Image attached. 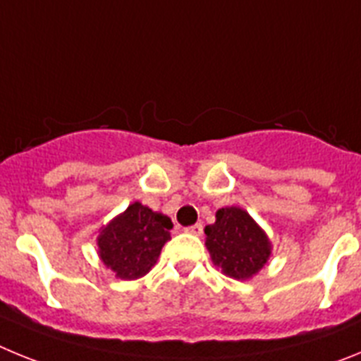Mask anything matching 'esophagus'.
<instances>
[{
  "mask_svg": "<svg viewBox=\"0 0 361 361\" xmlns=\"http://www.w3.org/2000/svg\"><path fill=\"white\" fill-rule=\"evenodd\" d=\"M186 233H190V235H195V237H200L202 235V224H193V226H188L186 229H184Z\"/></svg>",
  "mask_w": 361,
  "mask_h": 361,
  "instance_id": "34e87169",
  "label": "esophagus"
}]
</instances>
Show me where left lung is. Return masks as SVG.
Here are the masks:
<instances>
[{"label":"left lung","mask_w":361,"mask_h":361,"mask_svg":"<svg viewBox=\"0 0 361 361\" xmlns=\"http://www.w3.org/2000/svg\"><path fill=\"white\" fill-rule=\"evenodd\" d=\"M204 233L212 262L229 279H253L271 257L273 247L266 231L238 206L220 208Z\"/></svg>","instance_id":"left-lung-1"}]
</instances>
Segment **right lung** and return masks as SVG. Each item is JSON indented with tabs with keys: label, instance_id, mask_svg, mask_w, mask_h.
Returning <instances> with one entry per match:
<instances>
[{
	"label": "right lung",
	"instance_id": "add662e5",
	"mask_svg": "<svg viewBox=\"0 0 361 361\" xmlns=\"http://www.w3.org/2000/svg\"><path fill=\"white\" fill-rule=\"evenodd\" d=\"M171 228L170 216L133 202L101 228L97 255L117 279H141L157 262L162 245L171 238Z\"/></svg>",
	"mask_w": 361,
	"mask_h": 361
}]
</instances>
